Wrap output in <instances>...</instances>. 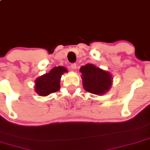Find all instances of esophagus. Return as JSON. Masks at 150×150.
Wrapping results in <instances>:
<instances>
[{"label":"esophagus","instance_id":"1","mask_svg":"<svg viewBox=\"0 0 150 150\" xmlns=\"http://www.w3.org/2000/svg\"><path fill=\"white\" fill-rule=\"evenodd\" d=\"M70 67H71V69H76V68H77V67H76V64H71Z\"/></svg>","mask_w":150,"mask_h":150}]
</instances>
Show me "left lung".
<instances>
[{
	"mask_svg": "<svg viewBox=\"0 0 150 150\" xmlns=\"http://www.w3.org/2000/svg\"><path fill=\"white\" fill-rule=\"evenodd\" d=\"M84 89L91 94L102 95L110 89L112 85V75L110 72L87 64L80 69Z\"/></svg>",
	"mask_w": 150,
	"mask_h": 150,
	"instance_id": "obj_1",
	"label": "left lung"
}]
</instances>
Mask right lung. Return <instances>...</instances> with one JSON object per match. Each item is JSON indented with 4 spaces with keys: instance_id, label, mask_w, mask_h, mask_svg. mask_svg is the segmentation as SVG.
Instances as JSON below:
<instances>
[{
    "instance_id": "1",
    "label": "right lung",
    "mask_w": 150,
    "mask_h": 150,
    "mask_svg": "<svg viewBox=\"0 0 150 150\" xmlns=\"http://www.w3.org/2000/svg\"><path fill=\"white\" fill-rule=\"evenodd\" d=\"M67 72V69L62 66L55 67L48 73L35 80V91L40 96L45 97L60 89L62 75Z\"/></svg>"
}]
</instances>
